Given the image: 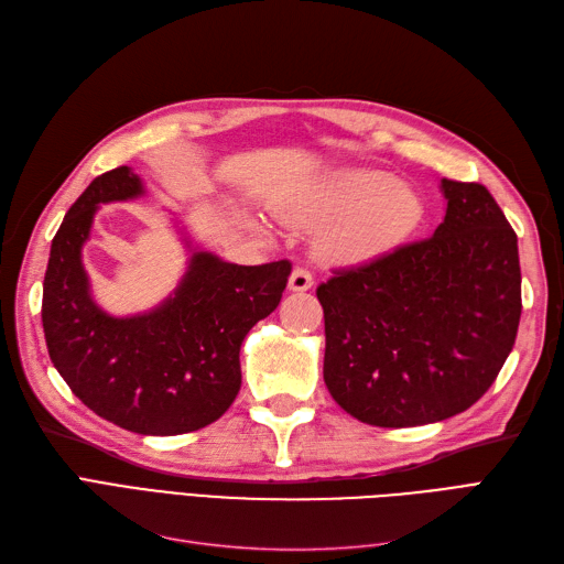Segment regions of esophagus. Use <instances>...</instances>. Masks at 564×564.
I'll return each instance as SVG.
<instances>
[{
    "label": "esophagus",
    "mask_w": 564,
    "mask_h": 564,
    "mask_svg": "<svg viewBox=\"0 0 564 564\" xmlns=\"http://www.w3.org/2000/svg\"><path fill=\"white\" fill-rule=\"evenodd\" d=\"M313 286V272L305 268H294L292 275H289V289L292 292H308Z\"/></svg>",
    "instance_id": "34e87169"
}]
</instances>
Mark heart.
<instances>
[{
    "mask_svg": "<svg viewBox=\"0 0 564 564\" xmlns=\"http://www.w3.org/2000/svg\"><path fill=\"white\" fill-rule=\"evenodd\" d=\"M423 207L414 187L377 169H344L284 204L280 216L294 224H333L319 235V251L338 261H367L406 240Z\"/></svg>",
    "mask_w": 564,
    "mask_h": 564,
    "instance_id": "heart-1",
    "label": "heart"
}]
</instances>
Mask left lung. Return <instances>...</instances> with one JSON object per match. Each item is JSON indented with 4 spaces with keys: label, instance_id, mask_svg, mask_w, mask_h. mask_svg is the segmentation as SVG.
<instances>
[{
    "label": "left lung",
    "instance_id": "8db88e82",
    "mask_svg": "<svg viewBox=\"0 0 564 564\" xmlns=\"http://www.w3.org/2000/svg\"><path fill=\"white\" fill-rule=\"evenodd\" d=\"M442 224L421 242L317 286L324 383L350 416L409 429L466 412L513 350L518 235L480 183L442 178Z\"/></svg>",
    "mask_w": 564,
    "mask_h": 564
}]
</instances>
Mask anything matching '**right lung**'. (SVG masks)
I'll return each mask as SVG.
<instances>
[{"instance_id":"obj_1","label":"right lung","mask_w":564,"mask_h":564,"mask_svg":"<svg viewBox=\"0 0 564 564\" xmlns=\"http://www.w3.org/2000/svg\"><path fill=\"white\" fill-rule=\"evenodd\" d=\"M141 195V176L117 166L77 197L51 242L42 324L51 362L91 412L131 433L181 435L228 412L242 386V340L278 308L292 263H228L178 228L187 268L174 292L115 317L94 301L82 249L100 204Z\"/></svg>"}]
</instances>
